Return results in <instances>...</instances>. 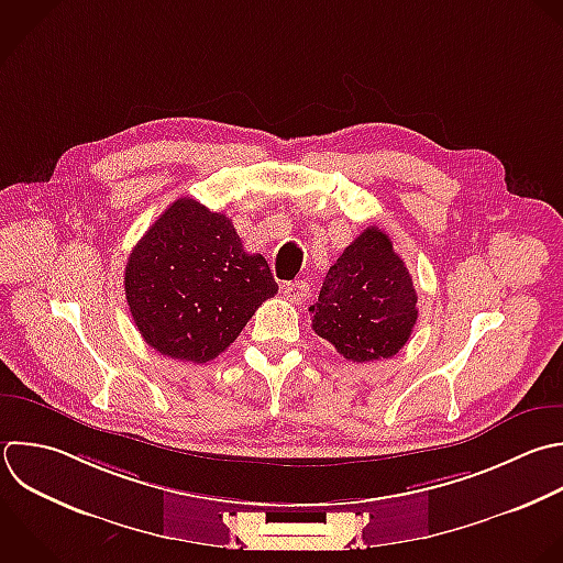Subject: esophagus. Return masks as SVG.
Wrapping results in <instances>:
<instances>
[{
    "label": "esophagus",
    "mask_w": 563,
    "mask_h": 563,
    "mask_svg": "<svg viewBox=\"0 0 563 563\" xmlns=\"http://www.w3.org/2000/svg\"><path fill=\"white\" fill-rule=\"evenodd\" d=\"M284 295L292 303H303L308 299V295H310V286L306 282H299V279L297 282H288V284H284Z\"/></svg>",
    "instance_id": "34e87169"
}]
</instances>
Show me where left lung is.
Masks as SVG:
<instances>
[{"instance_id": "left-lung-1", "label": "left lung", "mask_w": 563, "mask_h": 563, "mask_svg": "<svg viewBox=\"0 0 563 563\" xmlns=\"http://www.w3.org/2000/svg\"><path fill=\"white\" fill-rule=\"evenodd\" d=\"M411 275L391 240L365 229L330 266L319 301L310 306L312 330L354 363L394 356L418 319Z\"/></svg>"}]
</instances>
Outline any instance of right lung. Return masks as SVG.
<instances>
[{"mask_svg": "<svg viewBox=\"0 0 563 563\" xmlns=\"http://www.w3.org/2000/svg\"><path fill=\"white\" fill-rule=\"evenodd\" d=\"M277 295L260 253H246L233 222L191 198L176 200L143 235L125 266V297L156 352L207 363L224 352Z\"/></svg>", "mask_w": 563, "mask_h": 563, "instance_id": "add662e5", "label": "right lung"}]
</instances>
